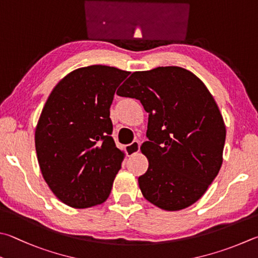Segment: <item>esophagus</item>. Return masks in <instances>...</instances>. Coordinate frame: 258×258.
<instances>
[{"instance_id": "1", "label": "esophagus", "mask_w": 258, "mask_h": 258, "mask_svg": "<svg viewBox=\"0 0 258 258\" xmlns=\"http://www.w3.org/2000/svg\"><path fill=\"white\" fill-rule=\"evenodd\" d=\"M126 153L128 154V156H134V154L139 153L140 151V142L139 141H133L131 144L126 145Z\"/></svg>"}]
</instances>
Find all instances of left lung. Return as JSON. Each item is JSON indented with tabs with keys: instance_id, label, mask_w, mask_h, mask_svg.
I'll list each match as a JSON object with an SVG mask.
<instances>
[{
	"instance_id": "1",
	"label": "left lung",
	"mask_w": 258,
	"mask_h": 258,
	"mask_svg": "<svg viewBox=\"0 0 258 258\" xmlns=\"http://www.w3.org/2000/svg\"><path fill=\"white\" fill-rule=\"evenodd\" d=\"M149 113L141 151L149 168L139 186L150 203L179 211L202 198L219 174L226 125L205 84L186 69L159 67L131 74L117 90Z\"/></svg>"
}]
</instances>
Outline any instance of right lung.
<instances>
[{
    "label": "right lung",
    "instance_id": "1",
    "mask_svg": "<svg viewBox=\"0 0 258 258\" xmlns=\"http://www.w3.org/2000/svg\"><path fill=\"white\" fill-rule=\"evenodd\" d=\"M130 72L106 65L74 70L50 92L35 132L37 159L56 198L76 209L108 199L124 152L116 148L110 105Z\"/></svg>",
    "mask_w": 258,
    "mask_h": 258
}]
</instances>
